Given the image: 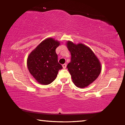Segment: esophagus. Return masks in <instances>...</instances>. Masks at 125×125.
<instances>
[{"mask_svg":"<svg viewBox=\"0 0 125 125\" xmlns=\"http://www.w3.org/2000/svg\"><path fill=\"white\" fill-rule=\"evenodd\" d=\"M66 66H67V65H66V64H62V67H63V68H64V69H65V68H66Z\"/></svg>","mask_w":125,"mask_h":125,"instance_id":"34e87169","label":"esophagus"}]
</instances>
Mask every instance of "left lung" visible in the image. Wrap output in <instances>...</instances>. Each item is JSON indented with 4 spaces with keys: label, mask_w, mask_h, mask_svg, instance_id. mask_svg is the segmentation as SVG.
Instances as JSON below:
<instances>
[{
    "label": "left lung",
    "mask_w": 125,
    "mask_h": 125,
    "mask_svg": "<svg viewBox=\"0 0 125 125\" xmlns=\"http://www.w3.org/2000/svg\"><path fill=\"white\" fill-rule=\"evenodd\" d=\"M67 47L71 54L67 68L72 82L77 87L85 88L95 80L101 71V65L96 55L87 46L68 41Z\"/></svg>",
    "instance_id": "8db88e82"
}]
</instances>
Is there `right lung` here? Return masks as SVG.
I'll return each instance as SVG.
<instances>
[{
  "label": "right lung",
  "mask_w": 125,
  "mask_h": 125,
  "mask_svg": "<svg viewBox=\"0 0 125 125\" xmlns=\"http://www.w3.org/2000/svg\"><path fill=\"white\" fill-rule=\"evenodd\" d=\"M60 42L53 38L42 41L30 53L27 60L29 72L38 83L48 85L56 79L62 66L58 62L56 49Z\"/></svg>",
  "instance_id": "right-lung-1"
}]
</instances>
